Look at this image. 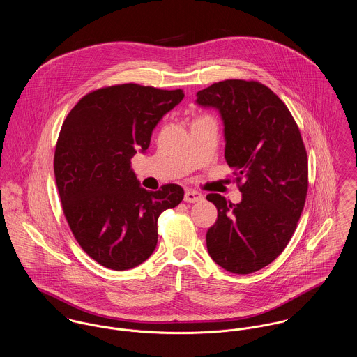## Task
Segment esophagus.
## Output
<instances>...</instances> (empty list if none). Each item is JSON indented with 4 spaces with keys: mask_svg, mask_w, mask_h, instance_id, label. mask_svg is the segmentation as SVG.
Returning a JSON list of instances; mask_svg holds the SVG:
<instances>
[{
    "mask_svg": "<svg viewBox=\"0 0 357 357\" xmlns=\"http://www.w3.org/2000/svg\"><path fill=\"white\" fill-rule=\"evenodd\" d=\"M202 199H204V195L201 192H198V191H194V190L187 191L185 195H184V201L188 202V204H195V202L202 201Z\"/></svg>",
    "mask_w": 357,
    "mask_h": 357,
    "instance_id": "obj_1",
    "label": "esophagus"
}]
</instances>
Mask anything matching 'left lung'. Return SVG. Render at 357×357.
Here are the masks:
<instances>
[{
  "label": "left lung",
  "instance_id": "left-lung-1",
  "mask_svg": "<svg viewBox=\"0 0 357 357\" xmlns=\"http://www.w3.org/2000/svg\"><path fill=\"white\" fill-rule=\"evenodd\" d=\"M224 121L225 160L242 202L208 194L217 221L206 234L210 257L246 275L271 264L289 245L307 192L305 146L287 105L258 81L225 79L197 93Z\"/></svg>",
  "mask_w": 357,
  "mask_h": 357
}]
</instances>
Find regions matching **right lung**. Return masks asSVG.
Returning a JSON list of instances; mask_svg holds the SVG:
<instances>
[{
    "label": "right lung",
    "instance_id": "add662e5",
    "mask_svg": "<svg viewBox=\"0 0 357 357\" xmlns=\"http://www.w3.org/2000/svg\"><path fill=\"white\" fill-rule=\"evenodd\" d=\"M184 98L139 84L85 95L66 116L53 170L67 224L98 264L125 271L144 262L158 242V218L184 198L177 184L140 187L130 159L150 147L153 128Z\"/></svg>",
    "mask_w": 357,
    "mask_h": 357
}]
</instances>
